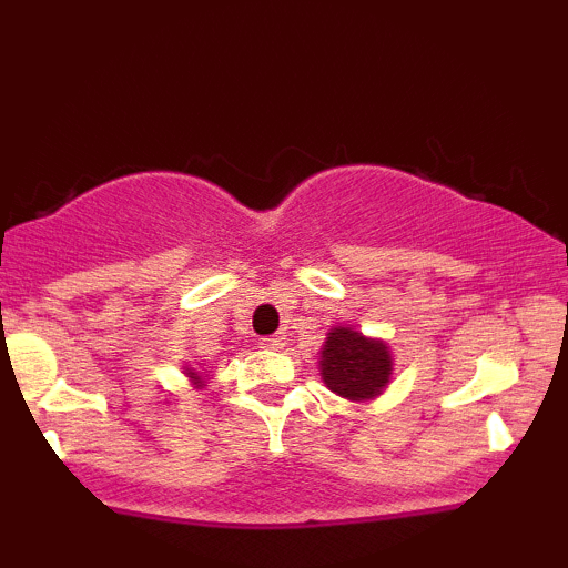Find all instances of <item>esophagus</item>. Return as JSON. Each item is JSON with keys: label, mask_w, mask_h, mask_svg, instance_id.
I'll return each instance as SVG.
<instances>
[{"label": "esophagus", "mask_w": 568, "mask_h": 568, "mask_svg": "<svg viewBox=\"0 0 568 568\" xmlns=\"http://www.w3.org/2000/svg\"><path fill=\"white\" fill-rule=\"evenodd\" d=\"M262 344L266 349H280L285 344V336H280V334H275V336H264L262 338Z\"/></svg>", "instance_id": "esophagus-1"}]
</instances>
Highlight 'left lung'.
<instances>
[{
    "label": "left lung",
    "mask_w": 568,
    "mask_h": 568,
    "mask_svg": "<svg viewBox=\"0 0 568 568\" xmlns=\"http://www.w3.org/2000/svg\"><path fill=\"white\" fill-rule=\"evenodd\" d=\"M321 374L331 393L347 400H374L393 376V355L382 338L336 325L321 349Z\"/></svg>",
    "instance_id": "left-lung-1"
}]
</instances>
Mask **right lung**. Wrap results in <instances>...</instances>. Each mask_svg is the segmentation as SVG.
<instances>
[{
  "label": "right lung",
  "instance_id": "right-lung-1",
  "mask_svg": "<svg viewBox=\"0 0 568 568\" xmlns=\"http://www.w3.org/2000/svg\"><path fill=\"white\" fill-rule=\"evenodd\" d=\"M186 374H189V379H192L194 384H197V387H202V376H200V371H194V368H186Z\"/></svg>",
  "mask_w": 568,
  "mask_h": 568
}]
</instances>
